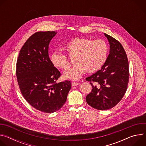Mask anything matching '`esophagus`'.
<instances>
[{
    "label": "esophagus",
    "instance_id": "esophagus-1",
    "mask_svg": "<svg viewBox=\"0 0 146 146\" xmlns=\"http://www.w3.org/2000/svg\"><path fill=\"white\" fill-rule=\"evenodd\" d=\"M79 84H80V83H78L77 82H72V86H78Z\"/></svg>",
    "mask_w": 146,
    "mask_h": 146
}]
</instances>
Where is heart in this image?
I'll return each mask as SVG.
<instances>
[{"label":"heart","instance_id":"b5f03b06","mask_svg":"<svg viewBox=\"0 0 146 146\" xmlns=\"http://www.w3.org/2000/svg\"><path fill=\"white\" fill-rule=\"evenodd\" d=\"M67 54L73 58L75 65L64 73L66 78L78 79L86 71L92 73L99 70L105 64L109 53L106 41L99 39L93 41L86 38H75L64 48ZM51 64L56 68L66 70L70 66L67 56L55 51L50 56Z\"/></svg>","mask_w":146,"mask_h":146}]
</instances>
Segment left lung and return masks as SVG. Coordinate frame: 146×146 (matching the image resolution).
<instances>
[{"mask_svg": "<svg viewBox=\"0 0 146 146\" xmlns=\"http://www.w3.org/2000/svg\"><path fill=\"white\" fill-rule=\"evenodd\" d=\"M110 44V54L101 69L86 78L92 91L86 101L94 109L105 110L114 107L122 99L129 81V64L122 46L113 37L104 33Z\"/></svg>", "mask_w": 146, "mask_h": 146, "instance_id": "8db88e82", "label": "left lung"}]
</instances>
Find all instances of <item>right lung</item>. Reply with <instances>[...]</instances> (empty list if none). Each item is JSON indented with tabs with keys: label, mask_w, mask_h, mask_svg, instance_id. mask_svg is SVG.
<instances>
[{
	"label": "right lung",
	"mask_w": 146,
	"mask_h": 146,
	"mask_svg": "<svg viewBox=\"0 0 146 146\" xmlns=\"http://www.w3.org/2000/svg\"><path fill=\"white\" fill-rule=\"evenodd\" d=\"M56 32H37L21 49L17 62L16 76L25 100L37 110L52 113L59 110L71 88L70 81L56 83L59 71L51 63L48 46Z\"/></svg>",
	"instance_id": "add662e5"
}]
</instances>
